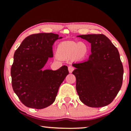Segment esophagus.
<instances>
[{
    "instance_id": "1",
    "label": "esophagus",
    "mask_w": 131,
    "mask_h": 131,
    "mask_svg": "<svg viewBox=\"0 0 131 131\" xmlns=\"http://www.w3.org/2000/svg\"><path fill=\"white\" fill-rule=\"evenodd\" d=\"M68 69H69V72H70V73H71L73 70H74V67H73V66H70L69 67V68H68Z\"/></svg>"
}]
</instances>
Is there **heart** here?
Wrapping results in <instances>:
<instances>
[{
    "label": "heart",
    "instance_id": "b5f03b06",
    "mask_svg": "<svg viewBox=\"0 0 131 131\" xmlns=\"http://www.w3.org/2000/svg\"><path fill=\"white\" fill-rule=\"evenodd\" d=\"M57 51L59 56L62 58H70L74 56L76 59H82L87 54L88 47L84 42L65 41L58 45Z\"/></svg>",
    "mask_w": 131,
    "mask_h": 131
}]
</instances>
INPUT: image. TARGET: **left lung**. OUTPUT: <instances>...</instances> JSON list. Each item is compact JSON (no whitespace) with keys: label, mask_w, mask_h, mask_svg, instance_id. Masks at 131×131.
I'll return each mask as SVG.
<instances>
[{"label":"left lung","mask_w":131,"mask_h":131,"mask_svg":"<svg viewBox=\"0 0 131 131\" xmlns=\"http://www.w3.org/2000/svg\"><path fill=\"white\" fill-rule=\"evenodd\" d=\"M91 45V54L84 62L73 64L76 91L84 104L101 107L113 101L122 85L123 67L119 51L104 35H79Z\"/></svg>","instance_id":"1"}]
</instances>
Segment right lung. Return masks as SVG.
<instances>
[{
    "mask_svg": "<svg viewBox=\"0 0 131 131\" xmlns=\"http://www.w3.org/2000/svg\"><path fill=\"white\" fill-rule=\"evenodd\" d=\"M62 38L52 33L34 34L15 51L10 70L12 86L26 107L42 109L55 101L59 87L69 73L68 67L63 66L57 70L43 68L53 57L54 42Z\"/></svg>",
    "mask_w": 131,
    "mask_h": 131,
    "instance_id": "1",
    "label": "right lung"
}]
</instances>
